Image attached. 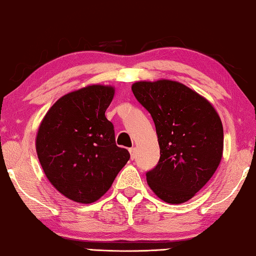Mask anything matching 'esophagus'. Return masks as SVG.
<instances>
[{
  "label": "esophagus",
  "mask_w": 256,
  "mask_h": 256,
  "mask_svg": "<svg viewBox=\"0 0 256 256\" xmlns=\"http://www.w3.org/2000/svg\"><path fill=\"white\" fill-rule=\"evenodd\" d=\"M129 152H130V158L134 160L136 157V149L135 148H130L129 149Z\"/></svg>",
  "instance_id": "1"
}]
</instances>
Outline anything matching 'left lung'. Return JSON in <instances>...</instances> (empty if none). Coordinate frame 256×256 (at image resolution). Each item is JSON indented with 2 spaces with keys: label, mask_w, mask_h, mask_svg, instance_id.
Returning a JSON list of instances; mask_svg holds the SVG:
<instances>
[{
  "label": "left lung",
  "mask_w": 256,
  "mask_h": 256,
  "mask_svg": "<svg viewBox=\"0 0 256 256\" xmlns=\"http://www.w3.org/2000/svg\"><path fill=\"white\" fill-rule=\"evenodd\" d=\"M132 90L152 115L160 157L146 172L157 197L170 204L191 199L216 172L222 157L224 129L205 98L172 80L138 82Z\"/></svg>",
  "instance_id": "1"
}]
</instances>
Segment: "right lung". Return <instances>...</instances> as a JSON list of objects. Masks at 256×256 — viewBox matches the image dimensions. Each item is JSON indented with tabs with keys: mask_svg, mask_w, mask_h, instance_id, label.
<instances>
[{
	"mask_svg": "<svg viewBox=\"0 0 256 256\" xmlns=\"http://www.w3.org/2000/svg\"><path fill=\"white\" fill-rule=\"evenodd\" d=\"M114 87L90 85L65 94L40 122L38 160L50 183L73 202L102 197L128 162V150L115 143L114 126L104 112Z\"/></svg>",
	"mask_w": 256,
	"mask_h": 256,
	"instance_id": "add662e5",
	"label": "right lung"
}]
</instances>
